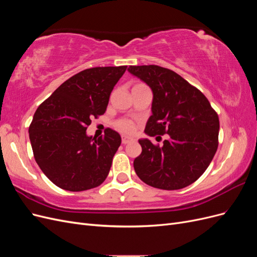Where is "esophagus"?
<instances>
[{
	"label": "esophagus",
	"mask_w": 257,
	"mask_h": 257,
	"mask_svg": "<svg viewBox=\"0 0 257 257\" xmlns=\"http://www.w3.org/2000/svg\"><path fill=\"white\" fill-rule=\"evenodd\" d=\"M134 139L132 138V137H128V136H122V144L123 145H126V144H128V143H131V142H133Z\"/></svg>",
	"instance_id": "34e87169"
}]
</instances>
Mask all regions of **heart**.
<instances>
[{"label": "heart", "instance_id": "1", "mask_svg": "<svg viewBox=\"0 0 257 257\" xmlns=\"http://www.w3.org/2000/svg\"><path fill=\"white\" fill-rule=\"evenodd\" d=\"M139 85H146L144 83H137L135 84L134 87H139ZM114 126L116 130H119L120 132H122V133H125V134H131L133 133L134 130H135V123L130 120V119H120L118 121H115L114 123Z\"/></svg>", "mask_w": 257, "mask_h": 257}]
</instances>
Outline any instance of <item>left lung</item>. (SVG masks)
<instances>
[{
	"mask_svg": "<svg viewBox=\"0 0 257 257\" xmlns=\"http://www.w3.org/2000/svg\"><path fill=\"white\" fill-rule=\"evenodd\" d=\"M128 72L153 92L152 115L145 133L152 137L169 135L162 146L139 139L143 151L134 160L135 172L153 188L183 189L205 173L214 157L219 115L203 93L172 69L131 65Z\"/></svg>",
	"mask_w": 257,
	"mask_h": 257,
	"instance_id": "8db88e82",
	"label": "left lung"
}]
</instances>
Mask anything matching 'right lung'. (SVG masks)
<instances>
[{
  "label": "right lung",
  "instance_id": "add662e5",
  "mask_svg": "<svg viewBox=\"0 0 257 257\" xmlns=\"http://www.w3.org/2000/svg\"><path fill=\"white\" fill-rule=\"evenodd\" d=\"M127 66L92 67L72 76L38 106L29 135L34 159L59 188L80 192L102 184L121 137L111 128L98 138L85 131L105 113L110 93Z\"/></svg>",
  "mask_w": 257,
  "mask_h": 257
}]
</instances>
